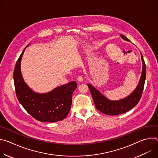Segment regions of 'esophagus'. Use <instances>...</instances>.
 <instances>
[{"instance_id":"obj_1","label":"esophagus","mask_w":158,"mask_h":158,"mask_svg":"<svg viewBox=\"0 0 158 158\" xmlns=\"http://www.w3.org/2000/svg\"><path fill=\"white\" fill-rule=\"evenodd\" d=\"M84 76H77V80L78 81H79V82H82L83 81V80H84Z\"/></svg>"}]
</instances>
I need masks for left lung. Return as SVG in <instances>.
I'll return each instance as SVG.
<instances>
[{"instance_id": "left-lung-1", "label": "left lung", "mask_w": 158, "mask_h": 158, "mask_svg": "<svg viewBox=\"0 0 158 158\" xmlns=\"http://www.w3.org/2000/svg\"><path fill=\"white\" fill-rule=\"evenodd\" d=\"M121 36L124 40L129 41L123 34H121ZM141 54L143 61V71L141 79L136 89L126 98L117 101H110L106 98L94 87L87 84L96 107L98 110L107 115H119L129 111L138 104L142 96L146 75L145 62L141 53Z\"/></svg>"}]
</instances>
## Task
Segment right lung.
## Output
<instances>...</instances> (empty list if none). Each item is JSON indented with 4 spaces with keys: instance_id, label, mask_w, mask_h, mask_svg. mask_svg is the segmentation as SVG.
<instances>
[{
    "instance_id": "right-lung-1",
    "label": "right lung",
    "mask_w": 158,
    "mask_h": 158,
    "mask_svg": "<svg viewBox=\"0 0 158 158\" xmlns=\"http://www.w3.org/2000/svg\"><path fill=\"white\" fill-rule=\"evenodd\" d=\"M24 52V49L17 60L13 74L18 101L37 121L55 123L64 119L71 109L73 93L77 87L76 82H70L46 94L33 92L25 83L20 72V61Z\"/></svg>"
}]
</instances>
